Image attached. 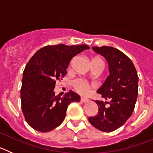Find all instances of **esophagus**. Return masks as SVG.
Segmentation results:
<instances>
[{"label":"esophagus","instance_id":"esophagus-1","mask_svg":"<svg viewBox=\"0 0 153 153\" xmlns=\"http://www.w3.org/2000/svg\"><path fill=\"white\" fill-rule=\"evenodd\" d=\"M80 101L82 102H88L89 100L86 98H84V97H81L80 98Z\"/></svg>","mask_w":153,"mask_h":153}]
</instances>
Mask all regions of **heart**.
Here are the masks:
<instances>
[{
	"instance_id": "b5f03b06",
	"label": "heart",
	"mask_w": 153,
	"mask_h": 153,
	"mask_svg": "<svg viewBox=\"0 0 153 153\" xmlns=\"http://www.w3.org/2000/svg\"><path fill=\"white\" fill-rule=\"evenodd\" d=\"M93 62H100V63H103V61L101 60L100 58H95V59H93L92 63ZM73 86H74V89L82 95H86L91 91L92 89L95 87V85L93 83H89L88 81L81 79V78L75 79L73 82Z\"/></svg>"
}]
</instances>
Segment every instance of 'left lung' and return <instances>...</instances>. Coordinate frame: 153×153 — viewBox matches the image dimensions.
Returning <instances> with one entry per match:
<instances>
[{"label": "left lung", "mask_w": 153, "mask_h": 153, "mask_svg": "<svg viewBox=\"0 0 153 153\" xmlns=\"http://www.w3.org/2000/svg\"><path fill=\"white\" fill-rule=\"evenodd\" d=\"M92 49L104 56L109 64V76L97 93L109 101L96 100L98 113L88 120L99 130L113 132L122 126L134 110L139 77L130 59L118 49L106 46Z\"/></svg>", "instance_id": "left-lung-1"}]
</instances>
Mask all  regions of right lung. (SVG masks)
Returning <instances> with one entry per match:
<instances>
[{"label": "right lung", "instance_id": "1", "mask_svg": "<svg viewBox=\"0 0 153 153\" xmlns=\"http://www.w3.org/2000/svg\"><path fill=\"white\" fill-rule=\"evenodd\" d=\"M90 47L85 44L49 45L36 51L27 63L21 89V109L27 123L33 129L49 132L60 125L69 104L80 97L70 90L62 98L55 96L56 81L67 74L74 56Z\"/></svg>", "mask_w": 153, "mask_h": 153}]
</instances>
